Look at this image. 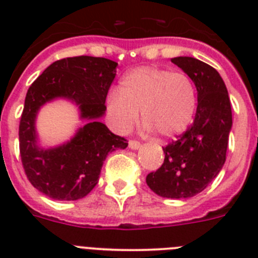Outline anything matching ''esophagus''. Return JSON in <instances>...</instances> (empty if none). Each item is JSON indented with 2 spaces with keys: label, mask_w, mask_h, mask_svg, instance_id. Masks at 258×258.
Instances as JSON below:
<instances>
[{
  "label": "esophagus",
  "mask_w": 258,
  "mask_h": 258,
  "mask_svg": "<svg viewBox=\"0 0 258 258\" xmlns=\"http://www.w3.org/2000/svg\"><path fill=\"white\" fill-rule=\"evenodd\" d=\"M129 147H131L132 150L140 149L141 143L138 142V141H137V140H131V141H129Z\"/></svg>",
  "instance_id": "34e87169"
}]
</instances>
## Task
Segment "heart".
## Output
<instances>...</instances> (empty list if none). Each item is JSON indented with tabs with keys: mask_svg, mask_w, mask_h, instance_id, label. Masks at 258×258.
Returning <instances> with one entry per match:
<instances>
[{
	"mask_svg": "<svg viewBox=\"0 0 258 258\" xmlns=\"http://www.w3.org/2000/svg\"><path fill=\"white\" fill-rule=\"evenodd\" d=\"M197 101V88L187 74L138 67L122 77L118 93L109 94L107 106L121 131L133 126L141 111L143 122L170 138L187 129Z\"/></svg>",
	"mask_w": 258,
	"mask_h": 258,
	"instance_id": "1",
	"label": "heart"
}]
</instances>
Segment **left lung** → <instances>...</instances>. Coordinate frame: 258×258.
I'll list each match as a JSON object with an SVG mask.
<instances>
[{"mask_svg": "<svg viewBox=\"0 0 258 258\" xmlns=\"http://www.w3.org/2000/svg\"><path fill=\"white\" fill-rule=\"evenodd\" d=\"M198 90V108L187 131L163 147L164 163L146 177L159 197L184 199L202 192L226 160L232 115L230 98L217 71L191 56L172 58Z\"/></svg>", "mask_w": 258, "mask_h": 258, "instance_id": "left-lung-1", "label": "left lung"}]
</instances>
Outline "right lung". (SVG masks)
<instances>
[{
    "label": "right lung",
    "mask_w": 258,
    "mask_h": 258,
    "mask_svg": "<svg viewBox=\"0 0 258 258\" xmlns=\"http://www.w3.org/2000/svg\"><path fill=\"white\" fill-rule=\"evenodd\" d=\"M116 67V61L95 56L59 59L29 86L19 124L20 159L28 181L46 197L55 200L86 197L98 183L108 152L127 146L124 137L98 121L106 109ZM58 96L76 101L82 117L89 122L68 144L44 150L35 143V115L42 104Z\"/></svg>",
    "instance_id": "obj_1"
}]
</instances>
